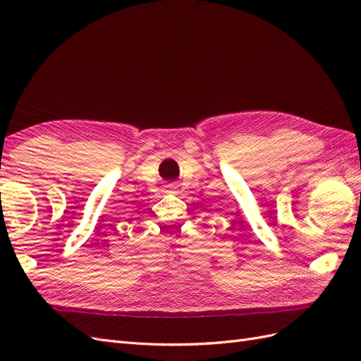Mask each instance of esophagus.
Masks as SVG:
<instances>
[{
    "label": "esophagus",
    "mask_w": 361,
    "mask_h": 361,
    "mask_svg": "<svg viewBox=\"0 0 361 361\" xmlns=\"http://www.w3.org/2000/svg\"><path fill=\"white\" fill-rule=\"evenodd\" d=\"M167 188H169L170 191H174L178 187H176V185H174V183H170V185H167Z\"/></svg>",
    "instance_id": "34e87169"
}]
</instances>
